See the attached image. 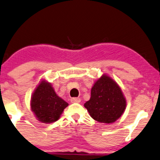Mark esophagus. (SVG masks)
I'll list each match as a JSON object with an SVG mask.
<instances>
[{"instance_id": "1", "label": "esophagus", "mask_w": 160, "mask_h": 160, "mask_svg": "<svg viewBox=\"0 0 160 160\" xmlns=\"http://www.w3.org/2000/svg\"><path fill=\"white\" fill-rule=\"evenodd\" d=\"M81 101V99L79 98H72L71 99V102L72 103H79Z\"/></svg>"}]
</instances>
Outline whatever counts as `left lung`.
Returning <instances> with one entry per match:
<instances>
[{
  "label": "left lung",
  "mask_w": 160,
  "mask_h": 160,
  "mask_svg": "<svg viewBox=\"0 0 160 160\" xmlns=\"http://www.w3.org/2000/svg\"><path fill=\"white\" fill-rule=\"evenodd\" d=\"M84 106L94 120L111 123L123 114L127 101L118 84L108 75L103 74L94 83L90 99Z\"/></svg>",
  "instance_id": "1"
}]
</instances>
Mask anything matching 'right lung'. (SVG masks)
I'll list each match as a JSON object with an SVG mask.
<instances>
[{
  "label": "right lung",
  "instance_id": "obj_1",
  "mask_svg": "<svg viewBox=\"0 0 160 160\" xmlns=\"http://www.w3.org/2000/svg\"><path fill=\"white\" fill-rule=\"evenodd\" d=\"M68 103L57 95L50 82H39L30 100V108L41 123H50L58 121Z\"/></svg>",
  "mask_w": 160,
  "mask_h": 160
}]
</instances>
